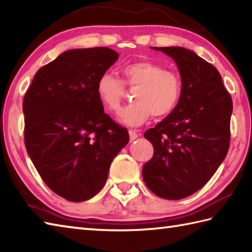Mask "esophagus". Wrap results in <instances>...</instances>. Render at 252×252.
I'll list each match as a JSON object with an SVG mask.
<instances>
[{
    "label": "esophagus",
    "instance_id": "obj_1",
    "mask_svg": "<svg viewBox=\"0 0 252 252\" xmlns=\"http://www.w3.org/2000/svg\"><path fill=\"white\" fill-rule=\"evenodd\" d=\"M129 134H130V140L131 141H134L135 138H137L138 135H140L135 130H132V129L129 130Z\"/></svg>",
    "mask_w": 252,
    "mask_h": 252
}]
</instances>
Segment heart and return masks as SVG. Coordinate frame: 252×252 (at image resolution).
<instances>
[{
  "instance_id": "b5f03b06",
  "label": "heart",
  "mask_w": 252,
  "mask_h": 252,
  "mask_svg": "<svg viewBox=\"0 0 252 252\" xmlns=\"http://www.w3.org/2000/svg\"><path fill=\"white\" fill-rule=\"evenodd\" d=\"M123 81L111 73H103L96 83V93L106 109L116 112L120 109L126 96V86L136 89L134 103L119 114V120L136 126L151 116L162 118L176 109L183 96V82L178 73L163 69L153 62H133L121 68Z\"/></svg>"
}]
</instances>
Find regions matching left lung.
<instances>
[{
    "instance_id": "obj_1",
    "label": "left lung",
    "mask_w": 252,
    "mask_h": 252,
    "mask_svg": "<svg viewBox=\"0 0 252 252\" xmlns=\"http://www.w3.org/2000/svg\"><path fill=\"white\" fill-rule=\"evenodd\" d=\"M152 49L173 58L183 96L172 114L144 133L154 156L144 164L143 179L155 195L178 200L205 186L226 157L233 101L218 69L192 51Z\"/></svg>"
}]
</instances>
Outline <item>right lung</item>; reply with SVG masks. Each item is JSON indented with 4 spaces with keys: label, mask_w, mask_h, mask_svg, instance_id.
<instances>
[{
    "label": "right lung",
    "mask_w": 252,
    "mask_h": 252,
    "mask_svg": "<svg viewBox=\"0 0 252 252\" xmlns=\"http://www.w3.org/2000/svg\"><path fill=\"white\" fill-rule=\"evenodd\" d=\"M118 57L108 47L63 52L36 71L25 94L27 152L47 187L68 201L97 194L129 142L96 93L97 80Z\"/></svg>",
    "instance_id": "obj_1"
}]
</instances>
